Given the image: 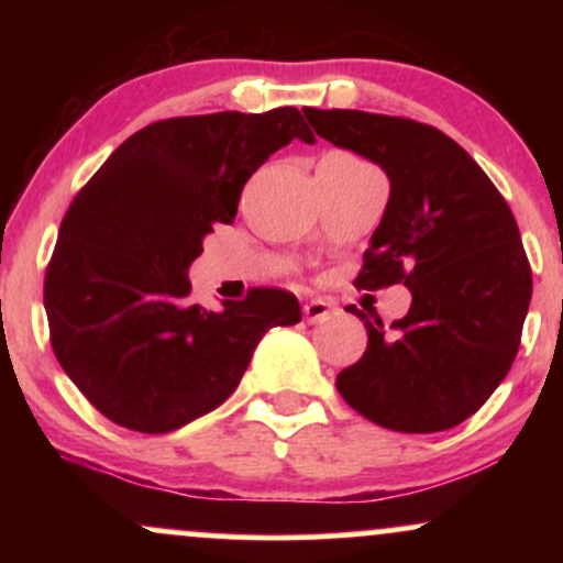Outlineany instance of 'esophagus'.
Returning a JSON list of instances; mask_svg holds the SVG:
<instances>
[{
  "label": "esophagus",
  "instance_id": "obj_1",
  "mask_svg": "<svg viewBox=\"0 0 563 563\" xmlns=\"http://www.w3.org/2000/svg\"><path fill=\"white\" fill-rule=\"evenodd\" d=\"M333 312V303L325 301V299H309L303 301V318L309 322H322L331 318Z\"/></svg>",
  "mask_w": 563,
  "mask_h": 563
}]
</instances>
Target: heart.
Returning a JSON list of instances; mask_svg holds the SVG:
<instances>
[{
  "mask_svg": "<svg viewBox=\"0 0 563 563\" xmlns=\"http://www.w3.org/2000/svg\"><path fill=\"white\" fill-rule=\"evenodd\" d=\"M341 158H349V156H341Z\"/></svg>",
  "mask_w": 563,
  "mask_h": 563,
  "instance_id": "heart-1",
  "label": "heart"
}]
</instances>
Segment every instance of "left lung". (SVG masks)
I'll use <instances>...</instances> for the list:
<instances>
[{"mask_svg": "<svg viewBox=\"0 0 563 563\" xmlns=\"http://www.w3.org/2000/svg\"><path fill=\"white\" fill-rule=\"evenodd\" d=\"M320 137L371 158L391 183L354 286L402 283V320H365L367 349L335 389L367 421L431 434L466 421L508 376L532 299V267L506 198L437 126L402 115L303 108Z\"/></svg>", "mask_w": 563, "mask_h": 563, "instance_id": "8db88e82", "label": "left lung"}]
</instances>
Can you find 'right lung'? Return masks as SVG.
Wrapping results in <instances>:
<instances>
[{
	"label": "right lung",
	"mask_w": 563,
	"mask_h": 563,
	"mask_svg": "<svg viewBox=\"0 0 563 563\" xmlns=\"http://www.w3.org/2000/svg\"><path fill=\"white\" fill-rule=\"evenodd\" d=\"M290 140L314 142L296 108L153 121L70 200L44 275L49 344L108 421L140 434L196 421L238 389L269 328L301 320L283 288L222 312L187 301L203 235L235 219L243 185Z\"/></svg>",
	"instance_id": "right-lung-1"
}]
</instances>
